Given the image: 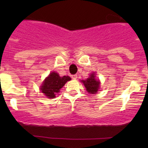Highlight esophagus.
<instances>
[{
    "label": "esophagus",
    "mask_w": 148,
    "mask_h": 148,
    "mask_svg": "<svg viewBox=\"0 0 148 148\" xmlns=\"http://www.w3.org/2000/svg\"><path fill=\"white\" fill-rule=\"evenodd\" d=\"M77 77H78L77 74H74V75L72 76V78L73 79H77Z\"/></svg>",
    "instance_id": "34e87169"
}]
</instances>
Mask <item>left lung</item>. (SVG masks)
Instances as JSON below:
<instances>
[{
  "label": "left lung",
  "mask_w": 148,
  "mask_h": 148,
  "mask_svg": "<svg viewBox=\"0 0 148 148\" xmlns=\"http://www.w3.org/2000/svg\"><path fill=\"white\" fill-rule=\"evenodd\" d=\"M95 72L92 73L86 80H81V82L84 84L86 90L90 94H96L99 89L100 81L96 79Z\"/></svg>",
  "instance_id": "8db88e82"
}]
</instances>
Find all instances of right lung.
<instances>
[{
    "label": "right lung",
    "instance_id": "1",
    "mask_svg": "<svg viewBox=\"0 0 148 148\" xmlns=\"http://www.w3.org/2000/svg\"><path fill=\"white\" fill-rule=\"evenodd\" d=\"M70 80L71 78L68 76L61 77L57 72H52L43 81L40 90L49 99H53L56 97L57 93L60 92L64 84Z\"/></svg>",
    "mask_w": 148,
    "mask_h": 148
}]
</instances>
